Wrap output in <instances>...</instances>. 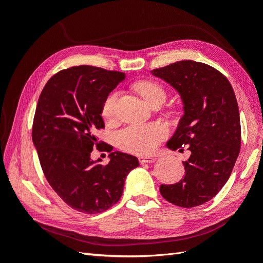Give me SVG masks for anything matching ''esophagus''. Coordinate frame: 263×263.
Segmentation results:
<instances>
[{"label": "esophagus", "mask_w": 263, "mask_h": 263, "mask_svg": "<svg viewBox=\"0 0 263 263\" xmlns=\"http://www.w3.org/2000/svg\"><path fill=\"white\" fill-rule=\"evenodd\" d=\"M140 163H153L156 161V158L154 157H148V156H140L138 158Z\"/></svg>", "instance_id": "34e87169"}]
</instances>
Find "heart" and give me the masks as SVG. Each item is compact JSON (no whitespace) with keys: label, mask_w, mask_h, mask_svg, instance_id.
<instances>
[{"label":"heart","mask_w":263,"mask_h":263,"mask_svg":"<svg viewBox=\"0 0 263 263\" xmlns=\"http://www.w3.org/2000/svg\"><path fill=\"white\" fill-rule=\"evenodd\" d=\"M135 89L150 105L163 103L166 98L164 87L154 80H141L135 84ZM118 90L110 91L102 104V116L105 121H112L115 116ZM166 129L160 124H137L126 127L116 136L118 147L132 154L149 155L158 148L165 138Z\"/></svg>","instance_id":"b5f03b06"}]
</instances>
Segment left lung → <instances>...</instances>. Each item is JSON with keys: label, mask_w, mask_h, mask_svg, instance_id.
Segmentation results:
<instances>
[{"label": "left lung", "mask_w": 263, "mask_h": 263, "mask_svg": "<svg viewBox=\"0 0 263 263\" xmlns=\"http://www.w3.org/2000/svg\"><path fill=\"white\" fill-rule=\"evenodd\" d=\"M180 93L184 115L168 141L172 150L187 148L185 176L161 184L166 201L181 208L209 202L229 179L239 155L241 128L235 92L227 78L203 62L182 60L151 71Z\"/></svg>", "instance_id": "8db88e82"}]
</instances>
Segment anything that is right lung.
Instances as JSON below:
<instances>
[{"label": "right lung", "mask_w": 263, "mask_h": 263, "mask_svg": "<svg viewBox=\"0 0 263 263\" xmlns=\"http://www.w3.org/2000/svg\"><path fill=\"white\" fill-rule=\"evenodd\" d=\"M124 78L118 71L71 67L52 76L39 97L31 130L39 162L54 192L79 212L112 208L127 174L139 165L136 157L112 153L113 147L97 137V130L105 128L103 101ZM93 147L110 153L107 165L91 161Z\"/></svg>", "instance_id": "add662e5"}]
</instances>
